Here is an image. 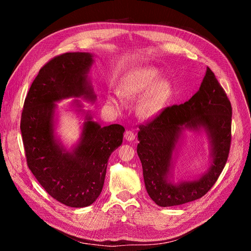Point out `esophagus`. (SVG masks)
I'll list each match as a JSON object with an SVG mask.
<instances>
[{
  "label": "esophagus",
  "instance_id": "obj_1",
  "mask_svg": "<svg viewBox=\"0 0 251 251\" xmlns=\"http://www.w3.org/2000/svg\"><path fill=\"white\" fill-rule=\"evenodd\" d=\"M125 139L126 141H133L135 139V134L132 131H126L125 133Z\"/></svg>",
  "mask_w": 251,
  "mask_h": 251
}]
</instances>
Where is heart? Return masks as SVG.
<instances>
[{"mask_svg":"<svg viewBox=\"0 0 251 251\" xmlns=\"http://www.w3.org/2000/svg\"><path fill=\"white\" fill-rule=\"evenodd\" d=\"M159 71L154 67H139L127 72L119 85V91L108 96V103L117 109L123 107L124 98H135L143 94L138 110L146 118L156 116L161 111L171 92V85L164 79L156 80Z\"/></svg>","mask_w":251,"mask_h":251,"instance_id":"obj_1","label":"heart"}]
</instances>
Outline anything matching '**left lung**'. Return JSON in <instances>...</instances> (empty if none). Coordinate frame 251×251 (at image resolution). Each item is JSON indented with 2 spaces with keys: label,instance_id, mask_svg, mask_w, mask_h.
<instances>
[{
  "label": "left lung",
  "instance_id": "left-lung-1",
  "mask_svg": "<svg viewBox=\"0 0 251 251\" xmlns=\"http://www.w3.org/2000/svg\"><path fill=\"white\" fill-rule=\"evenodd\" d=\"M231 104L214 72L207 68L191 100L164 109L140 126L137 154L151 199L161 207L200 199L216 183L229 154ZM185 130L204 132L210 143L209 169L194 180L173 181V164Z\"/></svg>",
  "mask_w": 251,
  "mask_h": 251
}]
</instances>
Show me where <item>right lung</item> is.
Wrapping results in <instances>:
<instances>
[{
    "instance_id": "1",
    "label": "right lung",
    "mask_w": 251,
    "mask_h": 251,
    "mask_svg": "<svg viewBox=\"0 0 251 251\" xmlns=\"http://www.w3.org/2000/svg\"><path fill=\"white\" fill-rule=\"evenodd\" d=\"M94 54L69 52L40 70L26 96L21 132L27 164L52 198L70 207H86L102 191L108 160L121 146L125 127L101 126L78 100L71 102L83 119L78 141L67 149L56 134L57 102L81 98L95 102L89 73Z\"/></svg>"
}]
</instances>
